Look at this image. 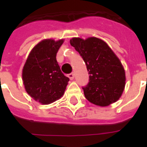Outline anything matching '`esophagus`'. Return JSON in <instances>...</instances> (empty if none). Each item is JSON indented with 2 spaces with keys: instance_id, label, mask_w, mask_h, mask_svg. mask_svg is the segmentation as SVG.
<instances>
[{
  "instance_id": "obj_1",
  "label": "esophagus",
  "mask_w": 147,
  "mask_h": 147,
  "mask_svg": "<svg viewBox=\"0 0 147 147\" xmlns=\"http://www.w3.org/2000/svg\"><path fill=\"white\" fill-rule=\"evenodd\" d=\"M67 76H68V77H69V79L71 80H73L74 79V73H71V74H69Z\"/></svg>"
}]
</instances>
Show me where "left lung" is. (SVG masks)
<instances>
[{"instance_id":"obj_1","label":"left lung","mask_w":147,"mask_h":147,"mask_svg":"<svg viewBox=\"0 0 147 147\" xmlns=\"http://www.w3.org/2000/svg\"><path fill=\"white\" fill-rule=\"evenodd\" d=\"M70 43L82 56L89 72V83L83 88L85 98L100 107L117 102L125 88L126 75L113 51L104 40L95 37L85 40L73 37Z\"/></svg>"}]
</instances>
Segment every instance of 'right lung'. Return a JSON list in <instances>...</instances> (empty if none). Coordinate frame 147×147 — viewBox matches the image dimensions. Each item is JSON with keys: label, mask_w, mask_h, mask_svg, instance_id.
<instances>
[{"label": "right lung", "mask_w": 147, "mask_h": 147, "mask_svg": "<svg viewBox=\"0 0 147 147\" xmlns=\"http://www.w3.org/2000/svg\"><path fill=\"white\" fill-rule=\"evenodd\" d=\"M64 39H45L32 49L22 71L26 91L35 101L49 105L64 95L69 78L62 73L56 59Z\"/></svg>", "instance_id": "1"}]
</instances>
